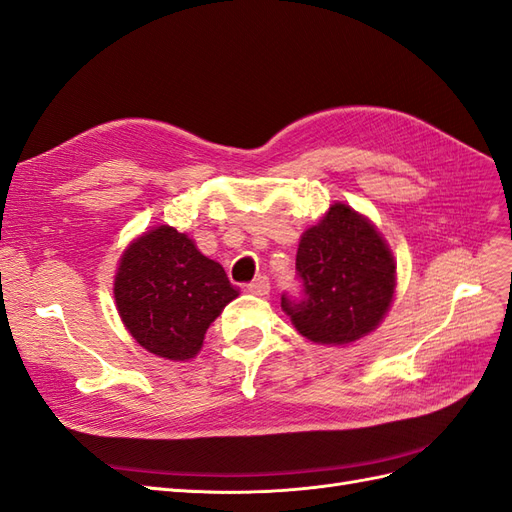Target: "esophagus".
I'll list each match as a JSON object with an SVG mask.
<instances>
[{"label":"esophagus","instance_id":"obj_1","mask_svg":"<svg viewBox=\"0 0 512 512\" xmlns=\"http://www.w3.org/2000/svg\"><path fill=\"white\" fill-rule=\"evenodd\" d=\"M248 291H251V294H255V296H266L270 291V279L264 274H259L257 279L251 285H248Z\"/></svg>","mask_w":512,"mask_h":512}]
</instances>
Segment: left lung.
Wrapping results in <instances>:
<instances>
[{
    "label": "left lung",
    "instance_id": "obj_1",
    "mask_svg": "<svg viewBox=\"0 0 512 512\" xmlns=\"http://www.w3.org/2000/svg\"><path fill=\"white\" fill-rule=\"evenodd\" d=\"M300 296L281 306L296 330L313 343H354L377 328L390 309L397 266L388 244L362 214L334 203L298 244Z\"/></svg>",
    "mask_w": 512,
    "mask_h": 512
}]
</instances>
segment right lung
Here are the masks:
<instances>
[{
    "mask_svg": "<svg viewBox=\"0 0 512 512\" xmlns=\"http://www.w3.org/2000/svg\"><path fill=\"white\" fill-rule=\"evenodd\" d=\"M113 294L141 347L167 360H191L212 321L238 298V287L186 233L160 225L126 248Z\"/></svg>",
    "mask_w": 512,
    "mask_h": 512,
    "instance_id": "add662e5",
    "label": "right lung"
}]
</instances>
